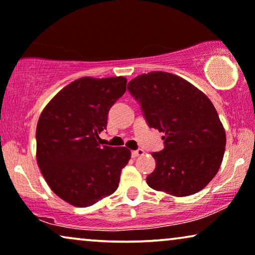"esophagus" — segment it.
<instances>
[{
    "label": "esophagus",
    "mask_w": 255,
    "mask_h": 255,
    "mask_svg": "<svg viewBox=\"0 0 255 255\" xmlns=\"http://www.w3.org/2000/svg\"><path fill=\"white\" fill-rule=\"evenodd\" d=\"M144 151L142 149H136V150H133L131 151V156L133 157H136V156H140V155H143Z\"/></svg>",
    "instance_id": "34e87169"
}]
</instances>
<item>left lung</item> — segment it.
Returning <instances> with one entry per match:
<instances>
[{
  "label": "left lung",
  "mask_w": 255,
  "mask_h": 255,
  "mask_svg": "<svg viewBox=\"0 0 255 255\" xmlns=\"http://www.w3.org/2000/svg\"><path fill=\"white\" fill-rule=\"evenodd\" d=\"M148 126L165 133V148L153 153L147 176L155 191L187 196L201 191L218 173L226 134L217 111L201 90L174 74L151 72L128 83Z\"/></svg>",
  "instance_id": "obj_1"
}]
</instances>
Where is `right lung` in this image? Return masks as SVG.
<instances>
[{"mask_svg": "<svg viewBox=\"0 0 255 255\" xmlns=\"http://www.w3.org/2000/svg\"><path fill=\"white\" fill-rule=\"evenodd\" d=\"M126 85L122 76L81 77L60 90L41 113L37 165L51 191L70 205L92 206L118 189L130 150L100 146L98 140Z\"/></svg>", "mask_w": 255, "mask_h": 255, "instance_id": "1", "label": "right lung"}]
</instances>
